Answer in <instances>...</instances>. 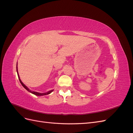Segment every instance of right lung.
Instances as JSON below:
<instances>
[{
	"label": "right lung",
	"instance_id": "right-lung-1",
	"mask_svg": "<svg viewBox=\"0 0 133 133\" xmlns=\"http://www.w3.org/2000/svg\"><path fill=\"white\" fill-rule=\"evenodd\" d=\"M17 74H18V78H19V81H20V82H21V84L23 85V87L25 88V89L26 90H27L28 91H29L30 92H31V93L33 94H34V95H37V96H42V95H48V94H49L51 93V92L52 91H53V90H50V91H48L47 92H44V93H41V92H36V91H31V90H29V88H28L25 85V84H24L23 83V82L21 81V79H20V77H19V74H18V69H17Z\"/></svg>",
	"mask_w": 133,
	"mask_h": 133
}]
</instances>
